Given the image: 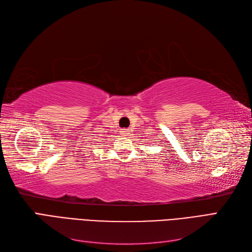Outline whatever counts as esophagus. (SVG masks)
I'll return each instance as SVG.
<instances>
[{
  "instance_id": "1",
  "label": "esophagus",
  "mask_w": 252,
  "mask_h": 252,
  "mask_svg": "<svg viewBox=\"0 0 252 252\" xmlns=\"http://www.w3.org/2000/svg\"><path fill=\"white\" fill-rule=\"evenodd\" d=\"M122 133V135H124V136H127L128 135V133H129V129H123V130L121 131Z\"/></svg>"
}]
</instances>
